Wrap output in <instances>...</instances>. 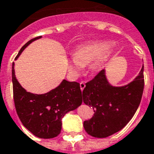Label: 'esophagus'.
Returning <instances> with one entry per match:
<instances>
[{"instance_id":"esophagus-1","label":"esophagus","mask_w":154,"mask_h":154,"mask_svg":"<svg viewBox=\"0 0 154 154\" xmlns=\"http://www.w3.org/2000/svg\"><path fill=\"white\" fill-rule=\"evenodd\" d=\"M86 87V83H85V82H80V88L81 90L83 91V89Z\"/></svg>"}]
</instances>
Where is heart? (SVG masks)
Listing matches in <instances>:
<instances>
[{
	"mask_svg": "<svg viewBox=\"0 0 154 154\" xmlns=\"http://www.w3.org/2000/svg\"><path fill=\"white\" fill-rule=\"evenodd\" d=\"M113 54V49L110 47V43L98 41L82 45L77 48L75 54L67 57V67L68 72L72 77H78L88 64L92 72H99Z\"/></svg>",
	"mask_w": 154,
	"mask_h": 154,
	"instance_id": "obj_1",
	"label": "heart"
}]
</instances>
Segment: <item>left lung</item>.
Returning <instances> with one entry per match:
<instances>
[{
  "mask_svg": "<svg viewBox=\"0 0 154 154\" xmlns=\"http://www.w3.org/2000/svg\"><path fill=\"white\" fill-rule=\"evenodd\" d=\"M143 66L130 83L115 87L109 82L103 69L82 91V100L93 108L94 116L83 126L90 135L106 138L122 129L139 107L143 91Z\"/></svg>",
  "mask_w": 154,
  "mask_h": 154,
  "instance_id": "1",
  "label": "left lung"
}]
</instances>
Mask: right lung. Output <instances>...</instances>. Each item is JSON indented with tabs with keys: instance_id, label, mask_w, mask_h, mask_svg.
<instances>
[{
	"instance_id": "obj_1",
	"label": "right lung",
	"mask_w": 154,
	"mask_h": 154,
	"mask_svg": "<svg viewBox=\"0 0 154 154\" xmlns=\"http://www.w3.org/2000/svg\"><path fill=\"white\" fill-rule=\"evenodd\" d=\"M41 36L32 38L20 48L15 60L25 48ZM12 64L13 95L17 115L26 129L38 138L52 139L62 129V119L67 112L74 110L82 103L80 84L63 79L59 86L44 94L28 92L21 87Z\"/></svg>"
}]
</instances>
